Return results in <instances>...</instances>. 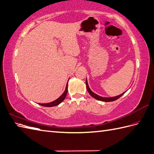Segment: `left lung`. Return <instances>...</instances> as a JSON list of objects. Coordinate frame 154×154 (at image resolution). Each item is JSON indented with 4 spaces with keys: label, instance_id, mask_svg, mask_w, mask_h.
Instances as JSON below:
<instances>
[{
    "label": "left lung",
    "instance_id": "8db88e82",
    "mask_svg": "<svg viewBox=\"0 0 154 154\" xmlns=\"http://www.w3.org/2000/svg\"><path fill=\"white\" fill-rule=\"evenodd\" d=\"M86 88H87V90L88 91V93L90 94L91 96L93 97L94 98L96 99V100H100V101H105V102H109V101H115L117 100V99H119V97H121L122 95H123L125 93L122 94L121 95H118V96H116V97H101V96H99L98 95L94 94V92H92V91L90 90V88H89L88 86V82H87V80H86Z\"/></svg>",
    "mask_w": 154,
    "mask_h": 154
}]
</instances>
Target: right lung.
I'll use <instances>...</instances> for the list:
<instances>
[{
  "mask_svg": "<svg viewBox=\"0 0 154 154\" xmlns=\"http://www.w3.org/2000/svg\"><path fill=\"white\" fill-rule=\"evenodd\" d=\"M67 92H68V83L66 84L65 91H64V92L62 94V95H61L60 97L58 98L57 100H56L55 101H54L53 102H51V103H39V105H42V106H44V107H54V106L58 105L59 104H60L61 102H63L64 101V99H65V97L66 96V94H67Z\"/></svg>",
  "mask_w": 154,
  "mask_h": 154,
  "instance_id": "obj_1",
  "label": "right lung"
}]
</instances>
